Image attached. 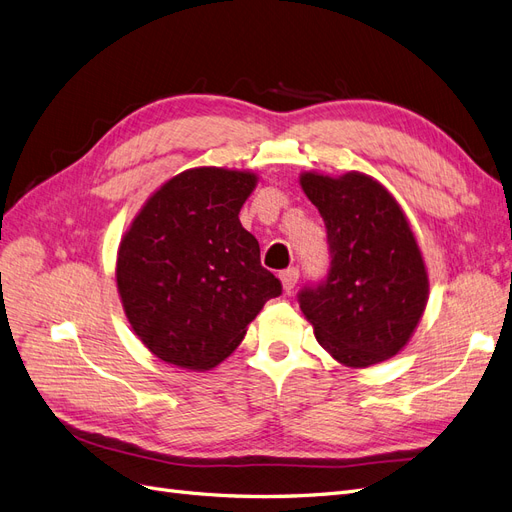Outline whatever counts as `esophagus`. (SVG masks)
<instances>
[{
    "label": "esophagus",
    "mask_w": 512,
    "mask_h": 512,
    "mask_svg": "<svg viewBox=\"0 0 512 512\" xmlns=\"http://www.w3.org/2000/svg\"><path fill=\"white\" fill-rule=\"evenodd\" d=\"M280 280H282V286L286 292H290L294 288V284L299 282V269L297 267H290L286 271L280 273Z\"/></svg>",
    "instance_id": "1"
}]
</instances>
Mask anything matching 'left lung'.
Instances as JSON below:
<instances>
[{
  "instance_id": "left-lung-1",
  "label": "left lung",
  "mask_w": 512,
  "mask_h": 512,
  "mask_svg": "<svg viewBox=\"0 0 512 512\" xmlns=\"http://www.w3.org/2000/svg\"><path fill=\"white\" fill-rule=\"evenodd\" d=\"M301 188L327 228L329 269L297 299L318 344L367 367L406 346L427 303V273L404 211L378 181L307 173Z\"/></svg>"
}]
</instances>
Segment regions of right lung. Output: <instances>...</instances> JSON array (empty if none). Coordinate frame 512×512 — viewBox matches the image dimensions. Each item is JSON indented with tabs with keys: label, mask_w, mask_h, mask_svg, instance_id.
<instances>
[{
	"label": "right lung",
	"mask_w": 512,
	"mask_h": 512,
	"mask_svg": "<svg viewBox=\"0 0 512 512\" xmlns=\"http://www.w3.org/2000/svg\"><path fill=\"white\" fill-rule=\"evenodd\" d=\"M256 175L185 170L136 215L119 247L117 286L141 342L158 359L209 369L245 337L282 282L260 265V245L239 222Z\"/></svg>",
	"instance_id": "obj_1"
}]
</instances>
